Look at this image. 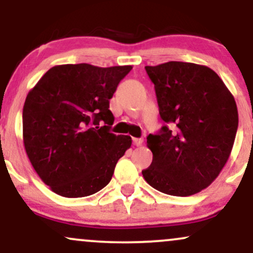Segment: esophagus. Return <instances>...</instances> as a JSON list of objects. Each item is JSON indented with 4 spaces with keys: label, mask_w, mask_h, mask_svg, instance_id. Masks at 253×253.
<instances>
[{
    "label": "esophagus",
    "mask_w": 253,
    "mask_h": 253,
    "mask_svg": "<svg viewBox=\"0 0 253 253\" xmlns=\"http://www.w3.org/2000/svg\"><path fill=\"white\" fill-rule=\"evenodd\" d=\"M143 143H144L143 138H133V144H134L135 146H140V145H143Z\"/></svg>",
    "instance_id": "obj_1"
}]
</instances>
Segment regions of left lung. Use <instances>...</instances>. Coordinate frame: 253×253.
Masks as SVG:
<instances>
[{
  "label": "left lung",
  "mask_w": 253,
  "mask_h": 253,
  "mask_svg": "<svg viewBox=\"0 0 253 253\" xmlns=\"http://www.w3.org/2000/svg\"><path fill=\"white\" fill-rule=\"evenodd\" d=\"M155 84L165 125L147 136L152 163L141 171L158 191L190 196L207 188L231 155L238 129V109L222 80L205 65L168 62L145 66Z\"/></svg>",
  "instance_id": "left-lung-1"
}]
</instances>
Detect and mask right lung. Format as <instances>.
Instances as JSON below:
<instances>
[{
  "label": "right lung",
  "mask_w": 253,
  "mask_h": 253,
  "mask_svg": "<svg viewBox=\"0 0 253 253\" xmlns=\"http://www.w3.org/2000/svg\"><path fill=\"white\" fill-rule=\"evenodd\" d=\"M130 70V65H57L28 92L22 110L25 150L53 193L84 197L110 182L132 139L110 133L109 100Z\"/></svg>",
  "instance_id": "1"
}]
</instances>
